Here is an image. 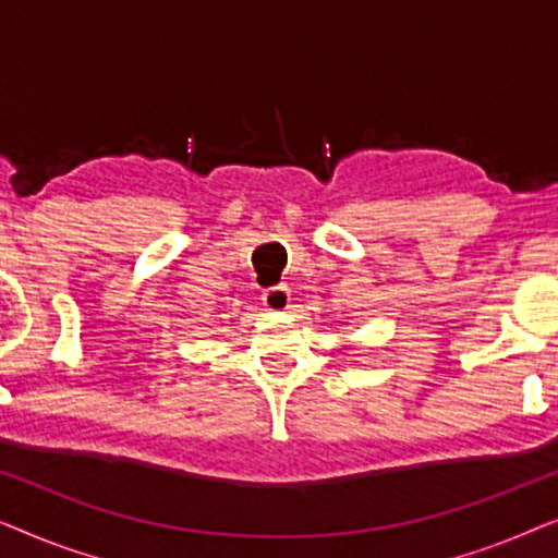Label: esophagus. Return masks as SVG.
Returning <instances> with one entry per match:
<instances>
[{
	"label": "esophagus",
	"instance_id": "esophagus-1",
	"mask_svg": "<svg viewBox=\"0 0 558 558\" xmlns=\"http://www.w3.org/2000/svg\"><path fill=\"white\" fill-rule=\"evenodd\" d=\"M262 300H264V307L266 310L281 312V310L289 307V302H292V292H289V287H284V284L269 287V289H264Z\"/></svg>",
	"mask_w": 558,
	"mask_h": 558
}]
</instances>
